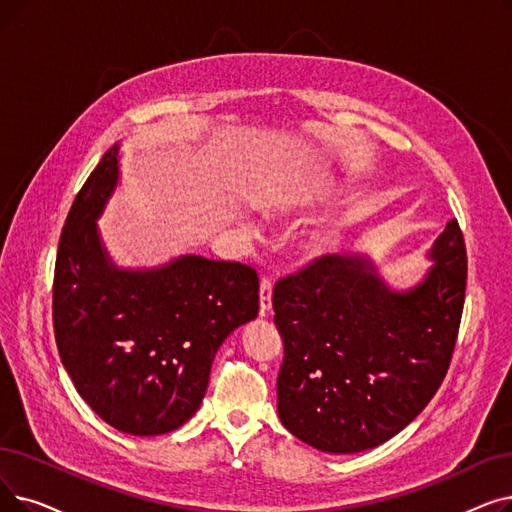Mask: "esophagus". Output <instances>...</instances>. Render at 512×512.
Returning <instances> with one entry per match:
<instances>
[{"label":"esophagus","instance_id":"obj_1","mask_svg":"<svg viewBox=\"0 0 512 512\" xmlns=\"http://www.w3.org/2000/svg\"><path fill=\"white\" fill-rule=\"evenodd\" d=\"M272 309V280L263 278L259 284V314L265 316Z\"/></svg>","mask_w":512,"mask_h":512}]
</instances>
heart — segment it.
Masks as SVG:
<instances>
[{"mask_svg":"<svg viewBox=\"0 0 512 512\" xmlns=\"http://www.w3.org/2000/svg\"><path fill=\"white\" fill-rule=\"evenodd\" d=\"M335 190V184H332L328 177L324 175H311L303 177V180L295 182L293 186H288L286 190H280L278 194L270 196L263 205L265 215H270L274 219H293L295 215L307 211L314 207L316 203L324 201L330 192ZM330 240H320L314 244V253H322L330 247Z\"/></svg>","mask_w":512,"mask_h":512,"instance_id":"b5f03b06","label":"heart"}]
</instances>
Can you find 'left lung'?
<instances>
[{
    "label": "left lung",
    "mask_w": 512,
    "mask_h": 512,
    "mask_svg": "<svg viewBox=\"0 0 512 512\" xmlns=\"http://www.w3.org/2000/svg\"><path fill=\"white\" fill-rule=\"evenodd\" d=\"M427 274L393 288L368 255H324L274 288L284 343L278 416L307 446L355 454L406 429L452 360L466 288V251L452 219Z\"/></svg>",
    "instance_id": "8db88e82"
}]
</instances>
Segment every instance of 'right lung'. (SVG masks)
<instances>
[{
    "mask_svg": "<svg viewBox=\"0 0 512 512\" xmlns=\"http://www.w3.org/2000/svg\"><path fill=\"white\" fill-rule=\"evenodd\" d=\"M119 150L104 152L62 228L54 335L77 393L104 422L163 435L201 408L219 345L257 318L259 280L249 265L201 255L119 268L98 230L119 186Z\"/></svg>",
    "mask_w": 512,
    "mask_h": 512,
    "instance_id": "add662e5",
    "label": "right lung"
}]
</instances>
